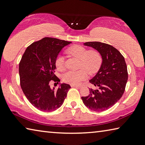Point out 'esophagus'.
I'll return each instance as SVG.
<instances>
[{
	"instance_id": "obj_1",
	"label": "esophagus",
	"mask_w": 145,
	"mask_h": 145,
	"mask_svg": "<svg viewBox=\"0 0 145 145\" xmlns=\"http://www.w3.org/2000/svg\"><path fill=\"white\" fill-rule=\"evenodd\" d=\"M71 86L76 87V88H81L82 87L81 85H75V84H71Z\"/></svg>"
}]
</instances>
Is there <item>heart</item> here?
I'll return each mask as SVG.
<instances>
[{"label": "heart", "mask_w": 145, "mask_h": 145, "mask_svg": "<svg viewBox=\"0 0 145 145\" xmlns=\"http://www.w3.org/2000/svg\"><path fill=\"white\" fill-rule=\"evenodd\" d=\"M68 53L80 60L79 67L83 69L77 71H68L62 76V80L71 84H77L87 77V72L89 74L96 72L102 62V57L98 52L95 50H88L80 45H74L68 49ZM55 65L57 70L62 71L65 69L64 57L62 55L57 57Z\"/></svg>", "instance_id": "1"}]
</instances>
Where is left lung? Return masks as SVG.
I'll return each instance as SVG.
<instances>
[{"label": "left lung", "instance_id": "1", "mask_svg": "<svg viewBox=\"0 0 145 145\" xmlns=\"http://www.w3.org/2000/svg\"><path fill=\"white\" fill-rule=\"evenodd\" d=\"M83 45L98 52L102 64L96 75L89 80L98 89L89 88L88 96L82 97L81 99L90 110L104 111L116 104L124 92L128 78L125 59L119 50L106 43L89 42Z\"/></svg>", "mask_w": 145, "mask_h": 145}]
</instances>
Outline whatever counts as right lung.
I'll list each match as a JSON object with an SVG mask.
<instances>
[{
	"instance_id": "right-lung-1",
	"label": "right lung",
	"mask_w": 145,
	"mask_h": 145,
	"mask_svg": "<svg viewBox=\"0 0 145 145\" xmlns=\"http://www.w3.org/2000/svg\"><path fill=\"white\" fill-rule=\"evenodd\" d=\"M71 43L45 37L27 47L22 57L19 65L21 88L29 102L40 110H56L66 98L69 84L59 83L55 90L51 88L50 82L60 81L55 74L56 59L62 49Z\"/></svg>"
}]
</instances>
